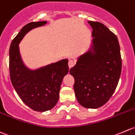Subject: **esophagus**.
Returning <instances> with one entry per match:
<instances>
[{
    "label": "esophagus",
    "mask_w": 135,
    "mask_h": 135,
    "mask_svg": "<svg viewBox=\"0 0 135 135\" xmlns=\"http://www.w3.org/2000/svg\"><path fill=\"white\" fill-rule=\"evenodd\" d=\"M68 66H69V68H71L74 66V62H73L72 60H69V62H68Z\"/></svg>",
    "instance_id": "obj_1"
}]
</instances>
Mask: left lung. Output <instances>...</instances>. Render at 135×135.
Listing matches in <instances>:
<instances>
[{
    "mask_svg": "<svg viewBox=\"0 0 135 135\" xmlns=\"http://www.w3.org/2000/svg\"><path fill=\"white\" fill-rule=\"evenodd\" d=\"M93 28L91 45L80 56L69 73L74 77L79 103L86 108L104 105L115 90L121 72L117 37L100 22H88Z\"/></svg>",
    "mask_w": 135,
    "mask_h": 135,
    "instance_id": "left-lung-1",
    "label": "left lung"
}]
</instances>
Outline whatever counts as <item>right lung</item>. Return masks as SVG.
<instances>
[{"label": "right lung", "instance_id": "right-lung-1", "mask_svg": "<svg viewBox=\"0 0 135 135\" xmlns=\"http://www.w3.org/2000/svg\"><path fill=\"white\" fill-rule=\"evenodd\" d=\"M47 23L42 21L25 25L12 41L9 50L10 79L14 89L27 106L41 112L51 110L58 102L62 80L69 71L68 60L31 69L23 61L19 45L28 32Z\"/></svg>", "mask_w": 135, "mask_h": 135}]
</instances>
